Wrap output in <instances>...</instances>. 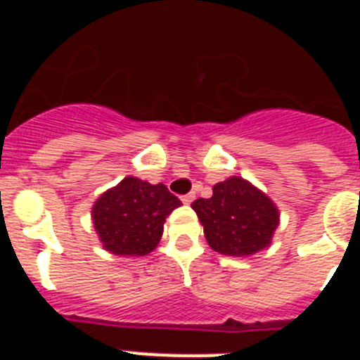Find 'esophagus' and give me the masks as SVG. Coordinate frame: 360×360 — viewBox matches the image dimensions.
<instances>
[{
    "mask_svg": "<svg viewBox=\"0 0 360 360\" xmlns=\"http://www.w3.org/2000/svg\"><path fill=\"white\" fill-rule=\"evenodd\" d=\"M193 200H195V193H189V195L182 196V202L186 203V205H189V203L193 202Z\"/></svg>",
    "mask_w": 360,
    "mask_h": 360,
    "instance_id": "esophagus-1",
    "label": "esophagus"
}]
</instances>
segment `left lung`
<instances>
[{"label":"left lung","mask_w":360,"mask_h":360,"mask_svg":"<svg viewBox=\"0 0 360 360\" xmlns=\"http://www.w3.org/2000/svg\"><path fill=\"white\" fill-rule=\"evenodd\" d=\"M212 250L225 256L249 257L272 243L279 209L270 196L241 176L212 187L211 198L191 203Z\"/></svg>","instance_id":"left-lung-1"}]
</instances>
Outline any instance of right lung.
Returning <instances> with one entry per match:
<instances>
[{"instance_id": "right-lung-1", "label": "right lung", "mask_w": 360, "mask_h": 360, "mask_svg": "<svg viewBox=\"0 0 360 360\" xmlns=\"http://www.w3.org/2000/svg\"><path fill=\"white\" fill-rule=\"evenodd\" d=\"M180 205L164 184L126 176L95 200L91 221L104 250L115 256H148L157 249L165 218Z\"/></svg>"}]
</instances>
